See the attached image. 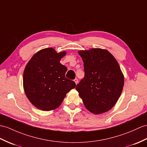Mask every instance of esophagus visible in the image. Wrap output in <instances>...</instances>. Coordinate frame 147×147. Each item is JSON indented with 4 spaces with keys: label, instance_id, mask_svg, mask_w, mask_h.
<instances>
[{
    "label": "esophagus",
    "instance_id": "esophagus-1",
    "mask_svg": "<svg viewBox=\"0 0 147 147\" xmlns=\"http://www.w3.org/2000/svg\"><path fill=\"white\" fill-rule=\"evenodd\" d=\"M74 82H76V85H77V84H78V79H77V78H76V79L74 80Z\"/></svg>",
    "mask_w": 147,
    "mask_h": 147
}]
</instances>
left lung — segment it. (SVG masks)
<instances>
[{"label":"left lung","mask_w":147,"mask_h":147,"mask_svg":"<svg viewBox=\"0 0 147 147\" xmlns=\"http://www.w3.org/2000/svg\"><path fill=\"white\" fill-rule=\"evenodd\" d=\"M85 77L76 86L78 95L89 112H108L119 100L124 85V76L119 63L105 49L80 51Z\"/></svg>","instance_id":"8db88e82"}]
</instances>
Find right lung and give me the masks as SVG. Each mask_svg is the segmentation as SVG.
Segmentation results:
<instances>
[{
  "label": "right lung",
  "mask_w": 147,
  "mask_h": 147,
  "mask_svg": "<svg viewBox=\"0 0 147 147\" xmlns=\"http://www.w3.org/2000/svg\"><path fill=\"white\" fill-rule=\"evenodd\" d=\"M66 52L53 48L42 49L32 56L25 68L23 86L32 105L43 111L55 110L76 84L67 79V67L60 63Z\"/></svg>",
  "instance_id": "1"
}]
</instances>
